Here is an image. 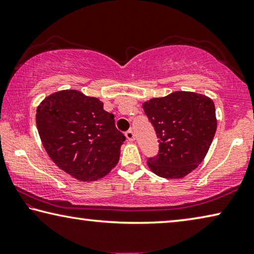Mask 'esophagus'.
I'll return each instance as SVG.
<instances>
[{
	"label": "esophagus",
	"mask_w": 254,
	"mask_h": 254,
	"mask_svg": "<svg viewBox=\"0 0 254 254\" xmlns=\"http://www.w3.org/2000/svg\"><path fill=\"white\" fill-rule=\"evenodd\" d=\"M126 137H127V139L128 140V141H133V140H134V133H133V131H132V130L127 131V132H126Z\"/></svg>",
	"instance_id": "1"
}]
</instances>
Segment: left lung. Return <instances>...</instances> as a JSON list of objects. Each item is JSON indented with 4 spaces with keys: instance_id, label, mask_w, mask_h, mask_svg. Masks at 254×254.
Masks as SVG:
<instances>
[{
    "instance_id": "left-lung-1",
    "label": "left lung",
    "mask_w": 254,
    "mask_h": 254,
    "mask_svg": "<svg viewBox=\"0 0 254 254\" xmlns=\"http://www.w3.org/2000/svg\"><path fill=\"white\" fill-rule=\"evenodd\" d=\"M153 124L160 150L149 157V169L168 179H180L197 168L207 154L217 130L212 99L203 94L176 91L142 104Z\"/></svg>"
}]
</instances>
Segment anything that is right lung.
I'll list each match as a JSON object with an SVG mask.
<instances>
[{
  "label": "right lung",
  "mask_w": 254,
  "mask_h": 254,
  "mask_svg": "<svg viewBox=\"0 0 254 254\" xmlns=\"http://www.w3.org/2000/svg\"><path fill=\"white\" fill-rule=\"evenodd\" d=\"M36 127L51 160L81 181L108 175L119 162L126 140L104 104L76 90L58 91L45 98L36 109Z\"/></svg>",
  "instance_id": "obj_1"
}]
</instances>
